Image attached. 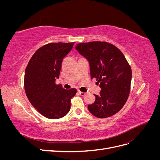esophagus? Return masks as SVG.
I'll list each match as a JSON object with an SVG mask.
<instances>
[{"mask_svg":"<svg viewBox=\"0 0 160 160\" xmlns=\"http://www.w3.org/2000/svg\"><path fill=\"white\" fill-rule=\"evenodd\" d=\"M78 93H79V94L80 95H81V96H84V95H85V92H81V91H79L78 92Z\"/></svg>","mask_w":160,"mask_h":160,"instance_id":"obj_1","label":"esophagus"}]
</instances>
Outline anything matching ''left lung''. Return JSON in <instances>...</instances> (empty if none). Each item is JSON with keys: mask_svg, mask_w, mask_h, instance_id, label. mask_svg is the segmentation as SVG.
<instances>
[{"mask_svg": "<svg viewBox=\"0 0 160 160\" xmlns=\"http://www.w3.org/2000/svg\"><path fill=\"white\" fill-rule=\"evenodd\" d=\"M75 49L88 60L91 79L101 89L99 95H94L95 102L88 105L90 113L98 118L117 113L128 99L132 75L122 52L105 41L79 43Z\"/></svg>", "mask_w": 160, "mask_h": 160, "instance_id": "left-lung-1", "label": "left lung"}]
</instances>
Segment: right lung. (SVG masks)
I'll return each instance as SVG.
<instances>
[{
	"mask_svg": "<svg viewBox=\"0 0 160 160\" xmlns=\"http://www.w3.org/2000/svg\"><path fill=\"white\" fill-rule=\"evenodd\" d=\"M74 42H51L34 53L27 66L24 87L28 101L45 118H63L71 109V100L76 89H65L57 85L63 58Z\"/></svg>",
	"mask_w": 160,
	"mask_h": 160,
	"instance_id": "obj_1",
	"label": "right lung"
}]
</instances>
